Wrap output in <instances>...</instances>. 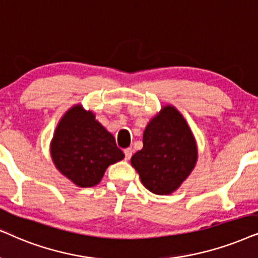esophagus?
I'll return each instance as SVG.
<instances>
[{
  "label": "esophagus",
  "mask_w": 258,
  "mask_h": 258,
  "mask_svg": "<svg viewBox=\"0 0 258 258\" xmlns=\"http://www.w3.org/2000/svg\"><path fill=\"white\" fill-rule=\"evenodd\" d=\"M123 153H125V158L127 159V161H128V159L132 157L133 150H132V148H127V149L123 150Z\"/></svg>",
  "instance_id": "esophagus-1"
}]
</instances>
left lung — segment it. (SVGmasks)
<instances>
[{
    "instance_id": "8db88e82",
    "label": "left lung",
    "mask_w": 258,
    "mask_h": 258,
    "mask_svg": "<svg viewBox=\"0 0 258 258\" xmlns=\"http://www.w3.org/2000/svg\"><path fill=\"white\" fill-rule=\"evenodd\" d=\"M197 161V142L187 121L175 107L164 106L146 126L143 149L131 164L146 189L168 195L190 175Z\"/></svg>"
}]
</instances>
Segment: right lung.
Returning <instances> with one entry per match:
<instances>
[{"label": "right lung", "mask_w": 258, "mask_h": 258, "mask_svg": "<svg viewBox=\"0 0 258 258\" xmlns=\"http://www.w3.org/2000/svg\"><path fill=\"white\" fill-rule=\"evenodd\" d=\"M50 150L60 174L82 188L100 183L106 169L125 157L112 133L81 105L71 107L58 122Z\"/></svg>", "instance_id": "1"}]
</instances>
